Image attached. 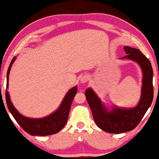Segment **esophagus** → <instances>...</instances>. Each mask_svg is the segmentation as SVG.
I'll return each instance as SVG.
<instances>
[{"mask_svg": "<svg viewBox=\"0 0 159 159\" xmlns=\"http://www.w3.org/2000/svg\"><path fill=\"white\" fill-rule=\"evenodd\" d=\"M89 80V75H83V76L80 77V83H83V84H84V83H86Z\"/></svg>", "mask_w": 159, "mask_h": 159, "instance_id": "esophagus-1", "label": "esophagus"}]
</instances>
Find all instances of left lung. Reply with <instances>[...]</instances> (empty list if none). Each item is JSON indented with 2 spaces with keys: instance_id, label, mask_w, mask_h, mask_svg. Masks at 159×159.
I'll return each mask as SVG.
<instances>
[{
  "instance_id": "left-lung-1",
  "label": "left lung",
  "mask_w": 159,
  "mask_h": 159,
  "mask_svg": "<svg viewBox=\"0 0 159 159\" xmlns=\"http://www.w3.org/2000/svg\"><path fill=\"white\" fill-rule=\"evenodd\" d=\"M123 49L127 54L123 58L137 62L143 73L141 97L137 106L133 109L115 107L108 111L92 89H87L85 91L87 102L97 126L109 133H122L135 129L141 121L153 99V73L151 62L138 49L127 46L124 47Z\"/></svg>"
}]
</instances>
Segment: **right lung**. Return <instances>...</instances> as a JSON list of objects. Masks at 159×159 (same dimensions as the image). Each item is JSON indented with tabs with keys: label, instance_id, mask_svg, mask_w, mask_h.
Here are the masks:
<instances>
[{
	"label": "right lung",
	"instance_id": "1",
	"mask_svg": "<svg viewBox=\"0 0 159 159\" xmlns=\"http://www.w3.org/2000/svg\"><path fill=\"white\" fill-rule=\"evenodd\" d=\"M16 60V57L12 59L11 62L8 67L7 71V83H6V89L8 87V75H9L11 68L12 64ZM77 93V87L75 86L67 93L64 99L62 100V104H60L57 110L50 115L41 119H32L27 118L21 115L15 107H13L10 100V97L6 90V101L7 104L8 110L11 113L13 117H14L16 121L18 122L24 131L31 135H50L55 134L63 128L68 121L69 111L72 104L73 100L74 99Z\"/></svg>",
	"mask_w": 159,
	"mask_h": 159
}]
</instances>
